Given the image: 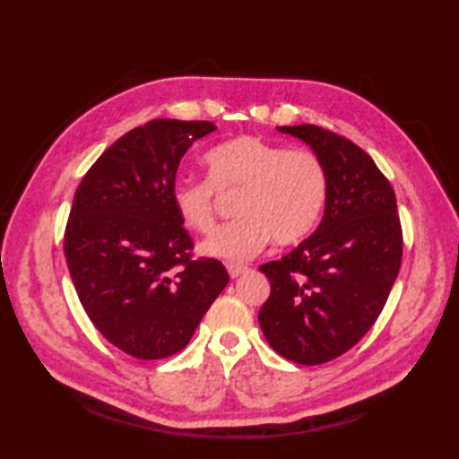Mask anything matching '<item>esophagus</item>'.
I'll return each instance as SVG.
<instances>
[{"label":"esophagus","instance_id":"1","mask_svg":"<svg viewBox=\"0 0 459 459\" xmlns=\"http://www.w3.org/2000/svg\"><path fill=\"white\" fill-rule=\"evenodd\" d=\"M227 270H229V276H230V278H238V276H242V274H247L248 266H242V264H227Z\"/></svg>","mask_w":459,"mask_h":459}]
</instances>
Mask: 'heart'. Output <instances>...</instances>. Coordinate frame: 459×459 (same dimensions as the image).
Masks as SVG:
<instances>
[{
    "label": "heart",
    "mask_w": 459,
    "mask_h": 459,
    "mask_svg": "<svg viewBox=\"0 0 459 459\" xmlns=\"http://www.w3.org/2000/svg\"><path fill=\"white\" fill-rule=\"evenodd\" d=\"M207 179H178L171 204L185 227L207 235L217 219V193L238 191L237 219L224 222L203 242L212 258L242 262L268 245L304 240L325 211L329 178L317 153L304 148L237 135L203 155Z\"/></svg>",
    "instance_id": "b5f03b06"
}]
</instances>
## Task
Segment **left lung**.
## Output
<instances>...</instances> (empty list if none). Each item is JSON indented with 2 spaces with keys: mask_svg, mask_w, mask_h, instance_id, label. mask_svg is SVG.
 Segmentation results:
<instances>
[{
  "mask_svg": "<svg viewBox=\"0 0 459 459\" xmlns=\"http://www.w3.org/2000/svg\"><path fill=\"white\" fill-rule=\"evenodd\" d=\"M278 130L319 155L329 193L314 235L260 266L270 298L258 321L278 355L321 365L357 345L383 311L401 270L403 227L391 183L357 143L314 124Z\"/></svg>",
  "mask_w": 459,
  "mask_h": 459,
  "instance_id": "left-lung-1",
  "label": "left lung"
}]
</instances>
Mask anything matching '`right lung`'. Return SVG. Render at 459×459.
I'll use <instances>...</instances> for the list:
<instances>
[{
	"instance_id": "1",
	"label": "right lung",
	"mask_w": 459,
	"mask_h": 459,
	"mask_svg": "<svg viewBox=\"0 0 459 459\" xmlns=\"http://www.w3.org/2000/svg\"><path fill=\"white\" fill-rule=\"evenodd\" d=\"M212 122L152 120L124 134L74 193L65 256L94 327L135 359L178 353L229 274L193 258V240L171 204L181 158Z\"/></svg>"
}]
</instances>
